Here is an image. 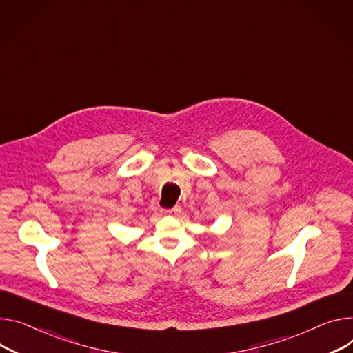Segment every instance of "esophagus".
<instances>
[{"label": "esophagus", "instance_id": "34e87169", "mask_svg": "<svg viewBox=\"0 0 353 353\" xmlns=\"http://www.w3.org/2000/svg\"><path fill=\"white\" fill-rule=\"evenodd\" d=\"M181 211V208H180V205H176L174 208H172V210H163L162 212L165 214V215H173V214H179Z\"/></svg>", "mask_w": 353, "mask_h": 353}]
</instances>
